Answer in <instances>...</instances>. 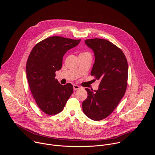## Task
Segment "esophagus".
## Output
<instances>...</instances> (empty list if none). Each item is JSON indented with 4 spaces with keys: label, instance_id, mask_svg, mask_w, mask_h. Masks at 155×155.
<instances>
[{
    "label": "esophagus",
    "instance_id": "1",
    "mask_svg": "<svg viewBox=\"0 0 155 155\" xmlns=\"http://www.w3.org/2000/svg\"><path fill=\"white\" fill-rule=\"evenodd\" d=\"M73 87H74V90L75 91L78 90L79 88H80V86H78V85H76V84H74V85L73 86Z\"/></svg>",
    "mask_w": 155,
    "mask_h": 155
}]
</instances>
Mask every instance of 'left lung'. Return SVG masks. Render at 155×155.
I'll list each match as a JSON object with an SVG mask.
<instances>
[{"mask_svg": "<svg viewBox=\"0 0 155 155\" xmlns=\"http://www.w3.org/2000/svg\"><path fill=\"white\" fill-rule=\"evenodd\" d=\"M95 56L91 72L101 83L97 90L86 88L87 97L82 103L84 114L90 119L99 121L107 118L124 96L128 75V65L121 49L105 39L84 41Z\"/></svg>", "mask_w": 155, "mask_h": 155, "instance_id": "8db88e82", "label": "left lung"}]
</instances>
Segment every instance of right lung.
Listing matches in <instances>:
<instances>
[{
	"label": "right lung",
	"mask_w": 155,
	"mask_h": 155,
	"mask_svg": "<svg viewBox=\"0 0 155 155\" xmlns=\"http://www.w3.org/2000/svg\"><path fill=\"white\" fill-rule=\"evenodd\" d=\"M80 41L50 37L36 44L29 56L26 76L30 90L40 109L47 115L60 113L73 93L72 84H61L55 72L61 69L65 53Z\"/></svg>",
	"instance_id": "1"
}]
</instances>
